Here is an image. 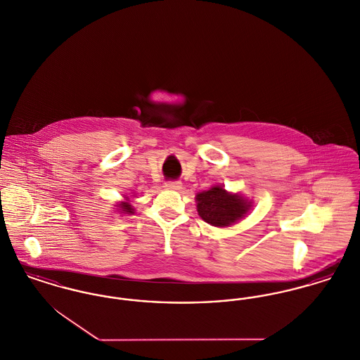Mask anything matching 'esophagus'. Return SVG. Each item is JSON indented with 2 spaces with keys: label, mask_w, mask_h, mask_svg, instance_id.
Segmentation results:
<instances>
[{
  "label": "esophagus",
  "mask_w": 360,
  "mask_h": 360,
  "mask_svg": "<svg viewBox=\"0 0 360 360\" xmlns=\"http://www.w3.org/2000/svg\"><path fill=\"white\" fill-rule=\"evenodd\" d=\"M165 188L169 191H179L182 188V184L176 182V181H169L165 184Z\"/></svg>",
  "instance_id": "34e87169"
}]
</instances>
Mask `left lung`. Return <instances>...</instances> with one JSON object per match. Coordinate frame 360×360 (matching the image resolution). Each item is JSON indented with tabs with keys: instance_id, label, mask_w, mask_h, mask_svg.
I'll return each instance as SVG.
<instances>
[{
	"instance_id": "8db88e82",
	"label": "left lung",
	"mask_w": 360,
	"mask_h": 360,
	"mask_svg": "<svg viewBox=\"0 0 360 360\" xmlns=\"http://www.w3.org/2000/svg\"><path fill=\"white\" fill-rule=\"evenodd\" d=\"M197 212L200 217L214 227H229L243 219L252 204L238 193H229L223 186L197 193Z\"/></svg>"
}]
</instances>
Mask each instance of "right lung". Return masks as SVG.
I'll return each instance as SVG.
<instances>
[{
	"instance_id": "obj_1",
	"label": "right lung",
	"mask_w": 360,
	"mask_h": 360,
	"mask_svg": "<svg viewBox=\"0 0 360 360\" xmlns=\"http://www.w3.org/2000/svg\"><path fill=\"white\" fill-rule=\"evenodd\" d=\"M125 198L127 200V197H125ZM117 208H118V211L121 212V213H127V214H133V213H134V208L130 205L129 201L120 202V204L117 205Z\"/></svg>"
}]
</instances>
